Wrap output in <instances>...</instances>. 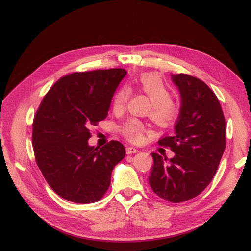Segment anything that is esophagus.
<instances>
[{
    "mask_svg": "<svg viewBox=\"0 0 251 251\" xmlns=\"http://www.w3.org/2000/svg\"><path fill=\"white\" fill-rule=\"evenodd\" d=\"M126 154H133V153H136V152H138V150L136 148H134V147H131V146H127L126 148Z\"/></svg>",
    "mask_w": 251,
    "mask_h": 251,
    "instance_id": "obj_1",
    "label": "esophagus"
}]
</instances>
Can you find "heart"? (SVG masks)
Instances as JSON below:
<instances>
[{
	"label": "heart",
	"instance_id": "obj_1",
	"mask_svg": "<svg viewBox=\"0 0 251 251\" xmlns=\"http://www.w3.org/2000/svg\"><path fill=\"white\" fill-rule=\"evenodd\" d=\"M137 86L151 100L150 117L155 124L166 126L176 118V104L172 99V93L160 76L155 73H144L137 79ZM129 98V88L121 87L114 96L113 108L116 112L122 111ZM120 132L129 142L139 143L143 140L147 129L142 121L132 118L121 126Z\"/></svg>",
	"mask_w": 251,
	"mask_h": 251
}]
</instances>
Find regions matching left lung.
<instances>
[{
	"label": "left lung",
	"instance_id": "1",
	"mask_svg": "<svg viewBox=\"0 0 251 251\" xmlns=\"http://www.w3.org/2000/svg\"><path fill=\"white\" fill-rule=\"evenodd\" d=\"M172 79L181 96L175 133L158 140L175 156L152 153L149 184L158 197L179 203L204 191L226 148V121L216 95L201 79L179 73ZM169 162H167V161Z\"/></svg>",
	"mask_w": 251,
	"mask_h": 251
}]
</instances>
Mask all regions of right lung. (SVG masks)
<instances>
[{"label": "right lung", "mask_w": 251, "mask_h": 251, "mask_svg": "<svg viewBox=\"0 0 251 251\" xmlns=\"http://www.w3.org/2000/svg\"><path fill=\"white\" fill-rule=\"evenodd\" d=\"M126 75L121 68L70 73L53 85L36 112V163L53 191L71 202L99 201L111 184L114 167L126 155L117 140L102 148L87 143L93 126L106 118Z\"/></svg>", "instance_id": "obj_1"}]
</instances>
